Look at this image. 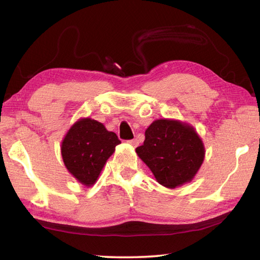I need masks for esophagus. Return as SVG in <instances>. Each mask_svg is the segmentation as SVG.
Wrapping results in <instances>:
<instances>
[{"label":"esophagus","instance_id":"esophagus-1","mask_svg":"<svg viewBox=\"0 0 260 260\" xmlns=\"http://www.w3.org/2000/svg\"><path fill=\"white\" fill-rule=\"evenodd\" d=\"M128 142H129V144L131 145H133V146H138L139 145V141L138 140H131V141H128Z\"/></svg>","mask_w":260,"mask_h":260}]
</instances>
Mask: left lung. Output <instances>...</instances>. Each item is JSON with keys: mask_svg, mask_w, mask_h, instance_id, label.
<instances>
[{"mask_svg": "<svg viewBox=\"0 0 260 260\" xmlns=\"http://www.w3.org/2000/svg\"><path fill=\"white\" fill-rule=\"evenodd\" d=\"M141 160L159 184L175 188L190 183L205 159V145L187 122L157 119L145 131L143 145L136 148Z\"/></svg>", "mask_w": 260, "mask_h": 260, "instance_id": "8db88e82", "label": "left lung"}]
</instances>
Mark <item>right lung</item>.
Segmentation results:
<instances>
[{"instance_id":"add662e5","label":"right lung","mask_w":260,"mask_h":260,"mask_svg":"<svg viewBox=\"0 0 260 260\" xmlns=\"http://www.w3.org/2000/svg\"><path fill=\"white\" fill-rule=\"evenodd\" d=\"M114 132L92 118H81L70 127L61 143V155L68 172L85 186H92L116 146Z\"/></svg>"}]
</instances>
